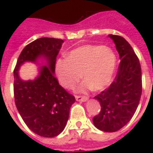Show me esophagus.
Masks as SVG:
<instances>
[{
    "mask_svg": "<svg viewBox=\"0 0 153 153\" xmlns=\"http://www.w3.org/2000/svg\"><path fill=\"white\" fill-rule=\"evenodd\" d=\"M75 99L78 102H86L88 97L85 96H75Z\"/></svg>",
    "mask_w": 153,
    "mask_h": 153,
    "instance_id": "obj_1",
    "label": "esophagus"
}]
</instances>
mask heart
I'll list each match as a JSON object with an SVG mask.
<instances>
[{"instance_id":"obj_1","label":"heart","mask_w":153,"mask_h":153,"mask_svg":"<svg viewBox=\"0 0 153 153\" xmlns=\"http://www.w3.org/2000/svg\"><path fill=\"white\" fill-rule=\"evenodd\" d=\"M115 66L116 56L110 47L85 45L71 51L68 59L57 60L56 72L60 83L67 89L74 88L82 74L85 80L77 91L84 93L106 88L112 80Z\"/></svg>"}]
</instances>
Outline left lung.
I'll list each match as a JSON object with an SVG mask.
<instances>
[{"label":"left lung","instance_id":"obj_1","mask_svg":"<svg viewBox=\"0 0 153 153\" xmlns=\"http://www.w3.org/2000/svg\"><path fill=\"white\" fill-rule=\"evenodd\" d=\"M115 42L120 62L111 84L94 98L101 105L94 116L95 127L104 132H115L128 123L137 110L142 95V71L138 56L125 38L109 35Z\"/></svg>","mask_w":153,"mask_h":153}]
</instances>
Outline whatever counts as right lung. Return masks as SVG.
I'll use <instances>...</instances> for the list:
<instances>
[{
  "label": "right lung",
  "mask_w": 153,
  "mask_h": 153,
  "mask_svg": "<svg viewBox=\"0 0 153 153\" xmlns=\"http://www.w3.org/2000/svg\"><path fill=\"white\" fill-rule=\"evenodd\" d=\"M64 41L41 38L23 49L14 70V96L17 110L32 131L39 136L52 138L63 131L75 98L60 86L55 77L56 56ZM42 57L46 66L39 68L34 80L25 81L18 76L19 67L26 61L36 63Z\"/></svg>",
  "instance_id": "1"
}]
</instances>
